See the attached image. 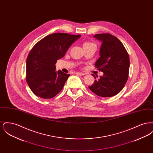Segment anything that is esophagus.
I'll return each instance as SVG.
<instances>
[{"label":"esophagus","mask_w":153,"mask_h":153,"mask_svg":"<svg viewBox=\"0 0 153 153\" xmlns=\"http://www.w3.org/2000/svg\"><path fill=\"white\" fill-rule=\"evenodd\" d=\"M75 74H79V75H80V76H83V75H84V73H81V72H76Z\"/></svg>","instance_id":"esophagus-1"}]
</instances>
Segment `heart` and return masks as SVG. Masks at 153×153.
I'll return each mask as SVG.
<instances>
[{"label":"heart","mask_w":153,"mask_h":153,"mask_svg":"<svg viewBox=\"0 0 153 153\" xmlns=\"http://www.w3.org/2000/svg\"><path fill=\"white\" fill-rule=\"evenodd\" d=\"M93 43L92 42H85L84 44H83V46H87V45H92Z\"/></svg>","instance_id":"heart-1"}]
</instances>
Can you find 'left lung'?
<instances>
[{"label":"left lung","mask_w":153,"mask_h":153,"mask_svg":"<svg viewBox=\"0 0 153 153\" xmlns=\"http://www.w3.org/2000/svg\"><path fill=\"white\" fill-rule=\"evenodd\" d=\"M94 37L102 42L99 51L100 57L96 61L95 66L104 74L88 87L97 96L112 97L123 89L128 80L129 56L123 44L116 36L104 33L97 34ZM92 75L96 79L94 74Z\"/></svg>","instance_id":"obj_1"}]
</instances>
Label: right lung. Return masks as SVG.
<instances>
[{
	"instance_id": "1",
	"label": "right lung",
	"mask_w": 153,
	"mask_h": 153,
	"mask_svg": "<svg viewBox=\"0 0 153 153\" xmlns=\"http://www.w3.org/2000/svg\"><path fill=\"white\" fill-rule=\"evenodd\" d=\"M80 36L56 33L44 37L34 46L26 59V79L34 95L51 99L62 89L70 74L57 72L55 64Z\"/></svg>"
}]
</instances>
